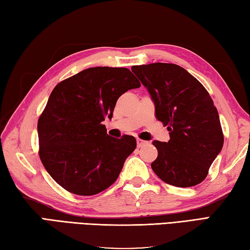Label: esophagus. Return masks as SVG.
Returning <instances> with one entry per match:
<instances>
[{"label": "esophagus", "instance_id": "34e87169", "mask_svg": "<svg viewBox=\"0 0 250 250\" xmlns=\"http://www.w3.org/2000/svg\"><path fill=\"white\" fill-rule=\"evenodd\" d=\"M148 143H147V141H145V140H143V139H137V147L138 148H141V147H144V146H146V145H147Z\"/></svg>", "mask_w": 250, "mask_h": 250}]
</instances>
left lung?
<instances>
[{
  "instance_id": "8db88e82",
  "label": "left lung",
  "mask_w": 250,
  "mask_h": 250,
  "mask_svg": "<svg viewBox=\"0 0 250 250\" xmlns=\"http://www.w3.org/2000/svg\"><path fill=\"white\" fill-rule=\"evenodd\" d=\"M131 70L151 96L157 119L169 131L167 143H152L158 149V158L151 163L153 172L169 185H198L224 143L219 113L209 92L175 64L137 65Z\"/></svg>"
}]
</instances>
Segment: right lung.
<instances>
[{"label": "right lung", "mask_w": 250, "mask_h": 250, "mask_svg": "<svg viewBox=\"0 0 250 250\" xmlns=\"http://www.w3.org/2000/svg\"><path fill=\"white\" fill-rule=\"evenodd\" d=\"M140 83L128 68L91 67L61 82L38 121L39 155L51 177L75 195L99 194L114 183L136 139L106 134L117 99Z\"/></svg>", "instance_id": "add662e5"}]
</instances>
